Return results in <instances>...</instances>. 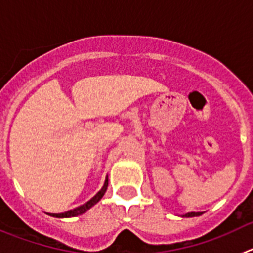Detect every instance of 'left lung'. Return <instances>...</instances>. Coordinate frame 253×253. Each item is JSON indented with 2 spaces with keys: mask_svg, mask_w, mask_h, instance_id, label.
I'll list each match as a JSON object with an SVG mask.
<instances>
[{
  "mask_svg": "<svg viewBox=\"0 0 253 253\" xmlns=\"http://www.w3.org/2000/svg\"><path fill=\"white\" fill-rule=\"evenodd\" d=\"M203 213H200V211H199V213H195V211H191V213H187V214H185L184 216H186V218H190V216H199V215H202Z\"/></svg>",
  "mask_w": 253,
  "mask_h": 253,
  "instance_id": "1",
  "label": "left lung"
}]
</instances>
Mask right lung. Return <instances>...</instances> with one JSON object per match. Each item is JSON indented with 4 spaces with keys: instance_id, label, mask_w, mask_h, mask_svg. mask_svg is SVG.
<instances>
[{
    "instance_id": "add662e5",
    "label": "right lung",
    "mask_w": 253,
    "mask_h": 253,
    "mask_svg": "<svg viewBox=\"0 0 253 253\" xmlns=\"http://www.w3.org/2000/svg\"><path fill=\"white\" fill-rule=\"evenodd\" d=\"M107 185H109V180H105V184L104 186L101 187V190H100L99 193L96 194L95 196H93L91 200H88V202L86 203V204L81 205V207L76 208V209H72V210H68V211H64V213H60V214H50L49 213V215L50 216H55V218H72V216H78V215H82L84 213H86L87 210L90 209V208H92L93 205L96 204V203H99L100 200H101V198L104 196V194L106 193V189H107Z\"/></svg>"
}]
</instances>
